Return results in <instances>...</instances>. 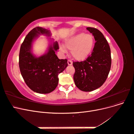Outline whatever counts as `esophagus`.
<instances>
[{"mask_svg":"<svg viewBox=\"0 0 134 134\" xmlns=\"http://www.w3.org/2000/svg\"><path fill=\"white\" fill-rule=\"evenodd\" d=\"M68 64L69 65H71L72 64V62H71V60H68Z\"/></svg>","mask_w":134,"mask_h":134,"instance_id":"obj_1","label":"esophagus"}]
</instances>
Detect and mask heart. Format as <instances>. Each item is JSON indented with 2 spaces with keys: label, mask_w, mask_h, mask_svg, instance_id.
<instances>
[{
  "label": "heart",
  "mask_w": 134,
  "mask_h": 134,
  "mask_svg": "<svg viewBox=\"0 0 134 134\" xmlns=\"http://www.w3.org/2000/svg\"><path fill=\"white\" fill-rule=\"evenodd\" d=\"M65 46L71 50V54L74 59L78 61L86 60L90 55L94 44V39L91 35L79 34L66 40ZM60 50L65 52L64 46H60Z\"/></svg>",
  "instance_id": "1"
}]
</instances>
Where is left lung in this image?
Returning <instances> with one entry per match:
<instances>
[{
  "instance_id": "8db88e82",
  "label": "left lung",
  "mask_w": 134,
  "mask_h": 134,
  "mask_svg": "<svg viewBox=\"0 0 134 134\" xmlns=\"http://www.w3.org/2000/svg\"><path fill=\"white\" fill-rule=\"evenodd\" d=\"M95 41L92 54L83 62H73L74 80L80 90L91 92L99 88L107 79L111 66V49L102 32L97 28L87 27Z\"/></svg>"
}]
</instances>
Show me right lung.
<instances>
[{"label":"right lung","instance_id":"add662e5","mask_svg":"<svg viewBox=\"0 0 134 134\" xmlns=\"http://www.w3.org/2000/svg\"><path fill=\"white\" fill-rule=\"evenodd\" d=\"M39 35L50 36L51 33L49 30L36 27L28 34L20 48L19 66L27 86L36 93L46 94L58 86V75L68 66V60L59 59L55 54L59 48L56 41L50 44L45 54L35 56L32 52V43Z\"/></svg>","mask_w":134,"mask_h":134}]
</instances>
